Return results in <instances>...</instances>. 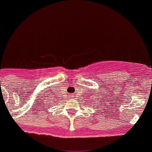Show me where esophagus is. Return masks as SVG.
I'll return each mask as SVG.
<instances>
[{
  "label": "esophagus",
  "instance_id": "obj_1",
  "mask_svg": "<svg viewBox=\"0 0 152 152\" xmlns=\"http://www.w3.org/2000/svg\"><path fill=\"white\" fill-rule=\"evenodd\" d=\"M71 97H72V96H71Z\"/></svg>",
  "mask_w": 152,
  "mask_h": 152
}]
</instances>
